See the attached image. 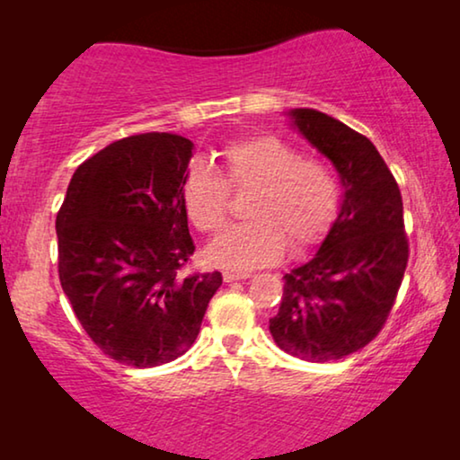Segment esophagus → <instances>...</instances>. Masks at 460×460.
<instances>
[{"label":"esophagus","mask_w":460,"mask_h":460,"mask_svg":"<svg viewBox=\"0 0 460 460\" xmlns=\"http://www.w3.org/2000/svg\"><path fill=\"white\" fill-rule=\"evenodd\" d=\"M251 274H244V272H224V282H234V280H244L249 279Z\"/></svg>","instance_id":"obj_1"}]
</instances>
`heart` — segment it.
<instances>
[{
    "instance_id": "heart-1",
    "label": "heart",
    "mask_w": 460,
    "mask_h": 460,
    "mask_svg": "<svg viewBox=\"0 0 460 460\" xmlns=\"http://www.w3.org/2000/svg\"><path fill=\"white\" fill-rule=\"evenodd\" d=\"M224 172L192 163L181 184V203L190 222L203 232L224 224L228 186H253L247 217L224 230L207 257L224 268L247 270L280 260L288 249L304 251L324 236L339 209V181L323 161L301 159L293 144L276 136L232 142L222 153Z\"/></svg>"
}]
</instances>
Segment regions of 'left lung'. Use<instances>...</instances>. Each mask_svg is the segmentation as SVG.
<instances>
[{
	"label": "left lung",
	"instance_id": "obj_1",
	"mask_svg": "<svg viewBox=\"0 0 460 460\" xmlns=\"http://www.w3.org/2000/svg\"><path fill=\"white\" fill-rule=\"evenodd\" d=\"M288 125L332 163L341 203L310 260L282 276L270 332L287 354L332 362L373 341L404 279V207L375 144L316 109H291Z\"/></svg>",
	"mask_w": 460,
	"mask_h": 460
}]
</instances>
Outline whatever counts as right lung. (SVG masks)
<instances>
[{"label": "right lung", "instance_id": "obj_1", "mask_svg": "<svg viewBox=\"0 0 460 460\" xmlns=\"http://www.w3.org/2000/svg\"><path fill=\"white\" fill-rule=\"evenodd\" d=\"M194 144L175 134L117 140L77 167L56 217L62 291L92 341L136 368L194 343L222 274L181 279L194 253L181 184Z\"/></svg>", "mask_w": 460, "mask_h": 460}]
</instances>
